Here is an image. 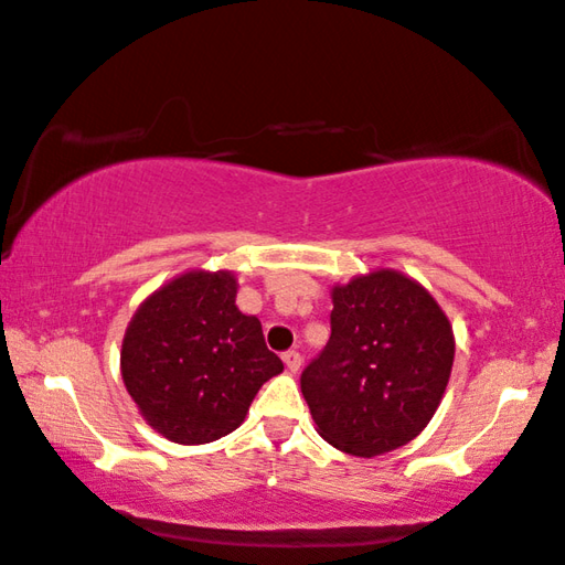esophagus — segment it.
<instances>
[{
	"instance_id": "obj_1",
	"label": "esophagus",
	"mask_w": 565,
	"mask_h": 565,
	"mask_svg": "<svg viewBox=\"0 0 565 565\" xmlns=\"http://www.w3.org/2000/svg\"><path fill=\"white\" fill-rule=\"evenodd\" d=\"M284 365L289 367V373H299V367H301V355L297 350H289V352H284Z\"/></svg>"
}]
</instances>
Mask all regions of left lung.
Listing matches in <instances>:
<instances>
[{
  "instance_id": "obj_1",
  "label": "left lung",
  "mask_w": 565,
  "mask_h": 565,
  "mask_svg": "<svg viewBox=\"0 0 565 565\" xmlns=\"http://www.w3.org/2000/svg\"><path fill=\"white\" fill-rule=\"evenodd\" d=\"M332 334L301 373L317 434L352 457L401 449L428 426L454 365V332L428 289L395 271L332 286Z\"/></svg>"
}]
</instances>
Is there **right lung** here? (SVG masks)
<instances>
[{"mask_svg":"<svg viewBox=\"0 0 565 565\" xmlns=\"http://www.w3.org/2000/svg\"><path fill=\"white\" fill-rule=\"evenodd\" d=\"M231 271L192 268L141 301L121 342V377L139 414L174 444H207L235 431L284 363L258 317L235 307Z\"/></svg>","mask_w":565,"mask_h":565,"instance_id":"1","label":"right lung"}]
</instances>
